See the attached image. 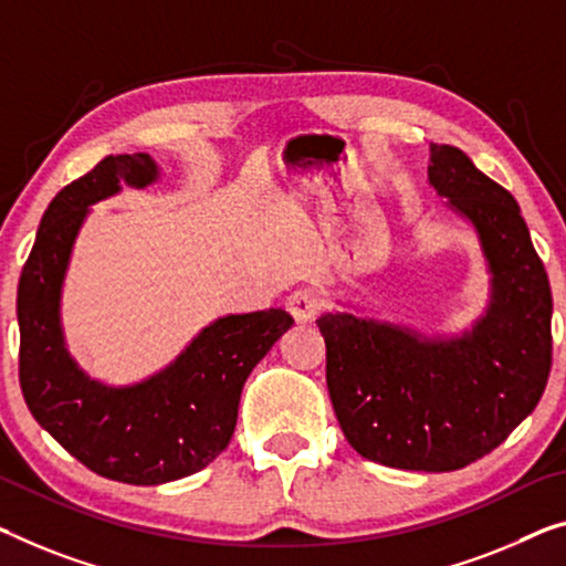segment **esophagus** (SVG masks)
Listing matches in <instances>:
<instances>
[{
	"instance_id": "esophagus-1",
	"label": "esophagus",
	"mask_w": 566,
	"mask_h": 566,
	"mask_svg": "<svg viewBox=\"0 0 566 566\" xmlns=\"http://www.w3.org/2000/svg\"><path fill=\"white\" fill-rule=\"evenodd\" d=\"M286 310H290V315L297 323H312L319 315V310H323V302L312 290H297L286 297Z\"/></svg>"
}]
</instances>
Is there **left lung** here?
<instances>
[{"label": "left lung", "instance_id": "obj_1", "mask_svg": "<svg viewBox=\"0 0 566 566\" xmlns=\"http://www.w3.org/2000/svg\"><path fill=\"white\" fill-rule=\"evenodd\" d=\"M429 185L475 229L491 272L483 317L462 335L327 312V391L345 440L366 460L450 472L495 450L552 370V290L516 198L465 151L429 145Z\"/></svg>", "mask_w": 566, "mask_h": 566}]
</instances>
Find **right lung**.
I'll use <instances>...</instances> for the list:
<instances>
[{
	"label": "right lung",
	"mask_w": 566,
	"mask_h": 566,
	"mask_svg": "<svg viewBox=\"0 0 566 566\" xmlns=\"http://www.w3.org/2000/svg\"><path fill=\"white\" fill-rule=\"evenodd\" d=\"M159 177L149 155H108L57 192L17 286L20 386L42 429L98 475L159 485L210 465L229 447L243 384L294 319L284 310L226 315L159 374L132 386L91 378L65 348L61 297L88 206Z\"/></svg>",
	"instance_id": "add662e5"
}]
</instances>
